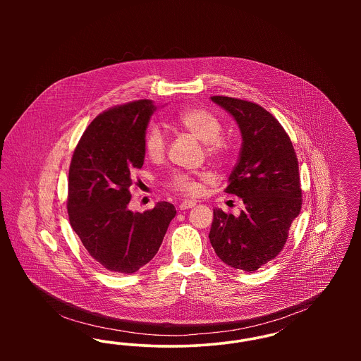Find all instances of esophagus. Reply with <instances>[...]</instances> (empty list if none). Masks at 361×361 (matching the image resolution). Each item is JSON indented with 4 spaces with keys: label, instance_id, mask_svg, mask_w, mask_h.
<instances>
[{
    "label": "esophagus",
    "instance_id": "1",
    "mask_svg": "<svg viewBox=\"0 0 361 361\" xmlns=\"http://www.w3.org/2000/svg\"><path fill=\"white\" fill-rule=\"evenodd\" d=\"M196 206V202H192V200H185V202H183L178 208L181 209V211H184V209H189V208H192V207Z\"/></svg>",
    "mask_w": 361,
    "mask_h": 361
}]
</instances>
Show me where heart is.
<instances>
[{
  "instance_id": "b5f03b06",
  "label": "heart",
  "mask_w": 361,
  "mask_h": 361,
  "mask_svg": "<svg viewBox=\"0 0 361 361\" xmlns=\"http://www.w3.org/2000/svg\"><path fill=\"white\" fill-rule=\"evenodd\" d=\"M174 123L185 130L190 135L204 143L208 157L212 159H221L227 152V146L222 139V123L211 112L203 108H187L180 111L174 116ZM166 150L165 133L158 126H150L145 135V152L150 159H161ZM202 176L192 173L174 172L168 177L166 187L174 192L184 195H195L200 185L199 178Z\"/></svg>"
}]
</instances>
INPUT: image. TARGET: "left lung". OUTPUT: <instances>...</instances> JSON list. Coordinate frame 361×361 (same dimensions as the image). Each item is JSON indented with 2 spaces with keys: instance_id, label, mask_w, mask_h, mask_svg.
<instances>
[{
  "instance_id": "left-lung-1",
  "label": "left lung",
  "mask_w": 361,
  "mask_h": 361,
  "mask_svg": "<svg viewBox=\"0 0 361 361\" xmlns=\"http://www.w3.org/2000/svg\"><path fill=\"white\" fill-rule=\"evenodd\" d=\"M211 100L237 121L240 159L228 177L227 193L238 196V216L214 209L209 242L224 264L255 272L281 252L302 207L298 159L291 139L258 104L226 96Z\"/></svg>"
}]
</instances>
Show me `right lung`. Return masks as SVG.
<instances>
[{"mask_svg": "<svg viewBox=\"0 0 361 361\" xmlns=\"http://www.w3.org/2000/svg\"><path fill=\"white\" fill-rule=\"evenodd\" d=\"M157 109L152 100L111 108L80 139L69 169L70 224L105 269L130 275L154 257L176 215L159 202L143 214L128 209L133 173L145 161V135Z\"/></svg>", "mask_w": 361, "mask_h": 361, "instance_id": "1", "label": "right lung"}]
</instances>
